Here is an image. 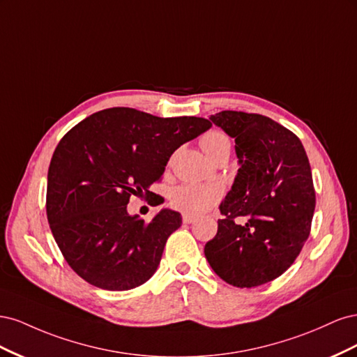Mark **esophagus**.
Listing matches in <instances>:
<instances>
[{
    "mask_svg": "<svg viewBox=\"0 0 357 357\" xmlns=\"http://www.w3.org/2000/svg\"><path fill=\"white\" fill-rule=\"evenodd\" d=\"M183 222L192 223V222H195V218H192V215H188V214H183Z\"/></svg>",
    "mask_w": 357,
    "mask_h": 357,
    "instance_id": "obj_1",
    "label": "esophagus"
}]
</instances>
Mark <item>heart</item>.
<instances>
[{
  "mask_svg": "<svg viewBox=\"0 0 357 357\" xmlns=\"http://www.w3.org/2000/svg\"><path fill=\"white\" fill-rule=\"evenodd\" d=\"M201 149L211 160L222 150L229 149V139L222 132L211 131L205 134L199 139ZM222 198V188L218 185H195V183H186V185L177 186L171 193V204L176 210L183 214L197 218L211 210Z\"/></svg>",
  "mask_w": 357,
  "mask_h": 357,
  "instance_id": "obj_1",
  "label": "heart"
}]
</instances>
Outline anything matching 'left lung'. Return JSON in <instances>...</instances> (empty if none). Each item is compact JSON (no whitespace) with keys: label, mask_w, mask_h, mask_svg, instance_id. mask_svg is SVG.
I'll return each instance as SVG.
<instances>
[{"label":"left lung","mask_w":357,"mask_h":357,"mask_svg":"<svg viewBox=\"0 0 357 357\" xmlns=\"http://www.w3.org/2000/svg\"><path fill=\"white\" fill-rule=\"evenodd\" d=\"M210 121L235 139L240 168L204 253L226 283L261 286L294 264L310 235L316 207L310 162L301 139L273 119L222 112Z\"/></svg>","instance_id":"8db88e82"}]
</instances>
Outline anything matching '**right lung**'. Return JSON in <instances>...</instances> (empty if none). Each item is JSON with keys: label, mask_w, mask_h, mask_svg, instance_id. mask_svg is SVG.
I'll use <instances>...</instances> for the list:
<instances>
[{"label": "right lung", "mask_w": 357, "mask_h": 357, "mask_svg": "<svg viewBox=\"0 0 357 357\" xmlns=\"http://www.w3.org/2000/svg\"><path fill=\"white\" fill-rule=\"evenodd\" d=\"M211 126L204 117H158L114 107L86 117L61 139L47 172V220L83 280L129 290L155 274L181 215L162 208L146 223L126 205L131 195L150 201L149 189L171 155Z\"/></svg>", "instance_id": "add662e5"}]
</instances>
